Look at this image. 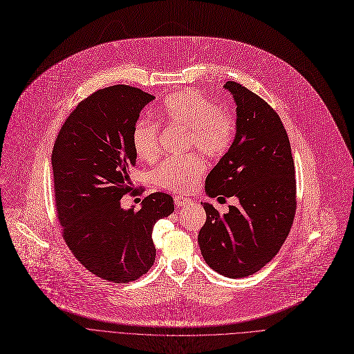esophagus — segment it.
<instances>
[{
  "label": "esophagus",
  "instance_id": "esophagus-1",
  "mask_svg": "<svg viewBox=\"0 0 354 354\" xmlns=\"http://www.w3.org/2000/svg\"><path fill=\"white\" fill-rule=\"evenodd\" d=\"M174 202H175V205H176L178 208H182V207H185V205H188V203L191 202V199L176 195V196L174 198Z\"/></svg>",
  "mask_w": 354,
  "mask_h": 354
}]
</instances>
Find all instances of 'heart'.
I'll return each mask as SVG.
<instances>
[{
  "mask_svg": "<svg viewBox=\"0 0 354 354\" xmlns=\"http://www.w3.org/2000/svg\"><path fill=\"white\" fill-rule=\"evenodd\" d=\"M158 116L172 127L187 130V146L196 147L208 156L227 152L235 135V122L228 111L194 90L176 93L159 107ZM135 155L143 160H155L159 155V129L149 119H139L132 130ZM207 169L205 160L195 153L166 159L155 171L160 188L183 194L198 183Z\"/></svg>",
  "mask_w": 354,
  "mask_h": 354,
  "instance_id": "1",
  "label": "heart"
}]
</instances>
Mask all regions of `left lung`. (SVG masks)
Wrapping results in <instances>:
<instances>
[{
  "label": "left lung",
  "mask_w": 354,
  "mask_h": 354,
  "mask_svg": "<svg viewBox=\"0 0 354 354\" xmlns=\"http://www.w3.org/2000/svg\"><path fill=\"white\" fill-rule=\"evenodd\" d=\"M236 110L235 138L205 180L215 198L235 196L221 215L203 203L207 222L198 234L205 263L218 274L243 278L266 267L280 251L295 214L291 146L275 111L236 82H227Z\"/></svg>",
  "instance_id": "8db88e82"
}]
</instances>
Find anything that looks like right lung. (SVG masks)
Segmentation results:
<instances>
[{
	"label": "right lung",
	"instance_id": "obj_1",
	"mask_svg": "<svg viewBox=\"0 0 354 354\" xmlns=\"http://www.w3.org/2000/svg\"><path fill=\"white\" fill-rule=\"evenodd\" d=\"M153 99L124 84L97 90L71 111L53 147L66 244L90 272L111 283L133 281L153 266V225L175 209L172 196L162 192L146 196L138 212L120 205L136 166L132 130Z\"/></svg>",
	"mask_w": 354,
	"mask_h": 354
}]
</instances>
